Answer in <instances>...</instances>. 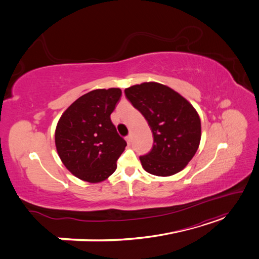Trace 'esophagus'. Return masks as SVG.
Masks as SVG:
<instances>
[{"label": "esophagus", "mask_w": 259, "mask_h": 259, "mask_svg": "<svg viewBox=\"0 0 259 259\" xmlns=\"http://www.w3.org/2000/svg\"><path fill=\"white\" fill-rule=\"evenodd\" d=\"M126 143H127V145H131L132 144V136L131 135H128V136H126Z\"/></svg>", "instance_id": "1"}]
</instances>
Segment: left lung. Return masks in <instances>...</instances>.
<instances>
[{
    "mask_svg": "<svg viewBox=\"0 0 259 259\" xmlns=\"http://www.w3.org/2000/svg\"><path fill=\"white\" fill-rule=\"evenodd\" d=\"M142 113L153 135V147L139 156L144 169L155 176H171L183 170L197 152L201 120L193 106L166 85L145 82L124 91Z\"/></svg>",
    "mask_w": 259,
    "mask_h": 259,
    "instance_id": "obj_1",
    "label": "left lung"
}]
</instances>
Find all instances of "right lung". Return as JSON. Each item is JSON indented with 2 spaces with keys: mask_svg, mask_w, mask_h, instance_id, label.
Here are the masks:
<instances>
[{
  "mask_svg": "<svg viewBox=\"0 0 259 259\" xmlns=\"http://www.w3.org/2000/svg\"><path fill=\"white\" fill-rule=\"evenodd\" d=\"M121 95L120 89L92 91L70 105L57 123L55 144L59 158L84 182L100 183L112 175L126 147L110 119Z\"/></svg>",
  "mask_w": 259,
  "mask_h": 259,
  "instance_id": "right-lung-1",
  "label": "right lung"
}]
</instances>
